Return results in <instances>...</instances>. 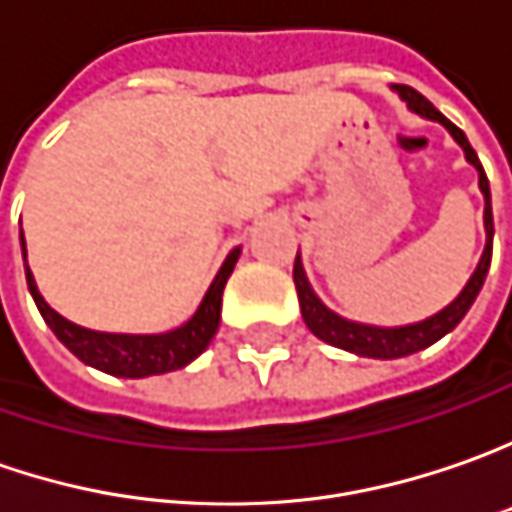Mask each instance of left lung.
I'll list each match as a JSON object with an SVG mask.
<instances>
[{
	"mask_svg": "<svg viewBox=\"0 0 512 512\" xmlns=\"http://www.w3.org/2000/svg\"><path fill=\"white\" fill-rule=\"evenodd\" d=\"M399 96L408 101V107L414 110L416 115L422 118H431V121H439L450 135L453 141L465 150V158L476 167L479 172V189L485 195V232L487 243L485 252H482V260L476 266V272L470 274L467 286L459 291V297L445 306L442 311H436L433 317L422 320V323H411V326H397V328H382V326H365V323H354V320H345L340 314H334L331 309H326L320 303V297L311 291L309 277L303 272V263H300V255L294 260V286H297V300H300V311H303V320L314 337H320L323 343L337 345L343 351H351L357 357H374V360H397V357H408V354H416L422 348H428L436 340H442L448 331L462 323V317L467 314V309L473 306L476 294L482 291V283H485L487 269H490V255H493V209H490V184H487V175L482 164H479V155L473 152L470 141L465 138V133L448 121L445 115L439 113L433 107L428 98L422 93H416L414 87H405V84H394Z\"/></svg>",
	"mask_w": 512,
	"mask_h": 512,
	"instance_id": "obj_1",
	"label": "left lung"
}]
</instances>
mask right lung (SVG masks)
Segmentation results:
<instances>
[{
  "label": "right lung",
  "mask_w": 512,
  "mask_h": 512,
  "mask_svg": "<svg viewBox=\"0 0 512 512\" xmlns=\"http://www.w3.org/2000/svg\"><path fill=\"white\" fill-rule=\"evenodd\" d=\"M22 257L25 252V235H22ZM240 249H232L229 257L223 260L221 272L215 274L212 286L203 294L198 311L186 320L184 326L172 328L167 334H107V331H93V328L76 326L70 320H64L59 311H53L45 303V297L39 294V286L33 280V272L25 263L27 289L36 300V309L42 311L45 323L50 331L62 340L84 365H93L104 374L127 379L152 377V374H167L178 371L198 354L206 351V345L212 343L218 323H221V300L223 286L229 280V274L238 263Z\"/></svg>",
  "instance_id": "add662e5"
}]
</instances>
